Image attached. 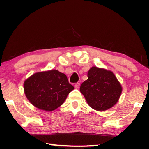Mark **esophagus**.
<instances>
[{"label": "esophagus", "mask_w": 149, "mask_h": 149, "mask_svg": "<svg viewBox=\"0 0 149 149\" xmlns=\"http://www.w3.org/2000/svg\"><path fill=\"white\" fill-rule=\"evenodd\" d=\"M74 87L76 89H79V87H80V83H75V84H74Z\"/></svg>", "instance_id": "obj_1"}]
</instances>
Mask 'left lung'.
<instances>
[{
    "instance_id": "8db88e82",
    "label": "left lung",
    "mask_w": 149,
    "mask_h": 149,
    "mask_svg": "<svg viewBox=\"0 0 149 149\" xmlns=\"http://www.w3.org/2000/svg\"><path fill=\"white\" fill-rule=\"evenodd\" d=\"M87 79L80 87L87 104L93 109L104 111L113 107L122 92L121 83L111 70L93 66L87 72Z\"/></svg>"
}]
</instances>
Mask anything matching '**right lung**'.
Masks as SVG:
<instances>
[{
  "mask_svg": "<svg viewBox=\"0 0 149 149\" xmlns=\"http://www.w3.org/2000/svg\"><path fill=\"white\" fill-rule=\"evenodd\" d=\"M24 93L34 107L45 111L60 107L74 89L66 75L57 70L36 72L24 81Z\"/></svg>",
  "mask_w": 149,
  "mask_h": 149,
  "instance_id": "add662e5",
  "label": "right lung"
}]
</instances>
